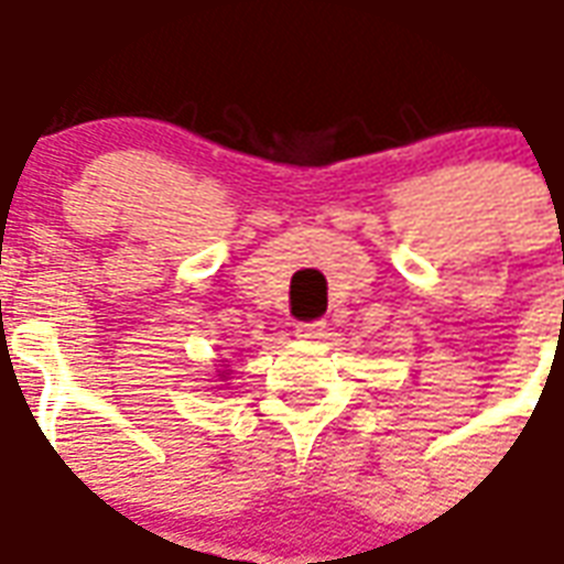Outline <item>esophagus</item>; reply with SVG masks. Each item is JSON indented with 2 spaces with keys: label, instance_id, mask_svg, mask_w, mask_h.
Masks as SVG:
<instances>
[{
  "label": "esophagus",
  "instance_id": "34e87169",
  "mask_svg": "<svg viewBox=\"0 0 564 564\" xmlns=\"http://www.w3.org/2000/svg\"><path fill=\"white\" fill-rule=\"evenodd\" d=\"M325 328H328V325H325V319L301 322L299 328H295V337H301V339H319V337H325Z\"/></svg>",
  "mask_w": 564,
  "mask_h": 564
}]
</instances>
